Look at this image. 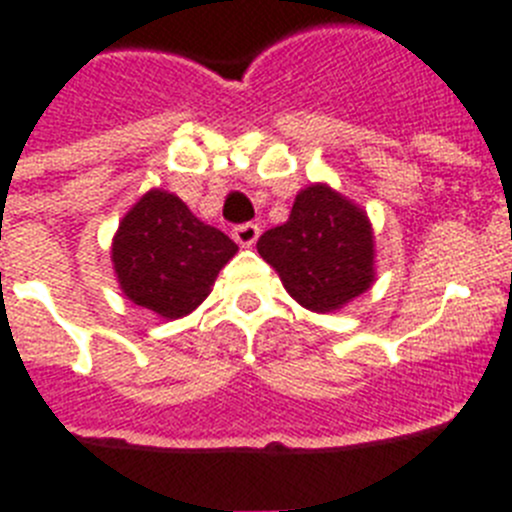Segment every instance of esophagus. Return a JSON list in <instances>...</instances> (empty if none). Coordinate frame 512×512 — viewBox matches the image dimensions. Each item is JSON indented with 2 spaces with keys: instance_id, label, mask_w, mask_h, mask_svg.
<instances>
[{
  "instance_id": "esophagus-1",
  "label": "esophagus",
  "mask_w": 512,
  "mask_h": 512,
  "mask_svg": "<svg viewBox=\"0 0 512 512\" xmlns=\"http://www.w3.org/2000/svg\"><path fill=\"white\" fill-rule=\"evenodd\" d=\"M233 238H235V243H241V246H253V243H256V238H259V225L256 223L235 225Z\"/></svg>"
}]
</instances>
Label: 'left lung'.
Instances as JSON below:
<instances>
[{"label":"left lung","instance_id":"8db88e82","mask_svg":"<svg viewBox=\"0 0 512 512\" xmlns=\"http://www.w3.org/2000/svg\"><path fill=\"white\" fill-rule=\"evenodd\" d=\"M372 238L359 207L325 184H312L297 194L287 223L266 230L256 248L302 307L330 312L372 287Z\"/></svg>","mask_w":512,"mask_h":512}]
</instances>
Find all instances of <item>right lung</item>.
I'll return each instance as SVG.
<instances>
[{
    "label": "right lung",
    "mask_w": 512,
    "mask_h": 512,
    "mask_svg": "<svg viewBox=\"0 0 512 512\" xmlns=\"http://www.w3.org/2000/svg\"><path fill=\"white\" fill-rule=\"evenodd\" d=\"M238 246L223 230L205 225L179 197L151 189L122 217L112 243L122 292L164 318H182L200 305L217 271Z\"/></svg>",
    "instance_id": "obj_1"
}]
</instances>
